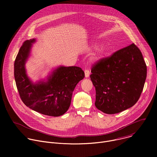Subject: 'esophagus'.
Wrapping results in <instances>:
<instances>
[{"mask_svg": "<svg viewBox=\"0 0 157 157\" xmlns=\"http://www.w3.org/2000/svg\"><path fill=\"white\" fill-rule=\"evenodd\" d=\"M84 73H85V77L88 78L89 76V75H90V71H89L87 69H86L84 70Z\"/></svg>", "mask_w": 157, "mask_h": 157, "instance_id": "34e87169", "label": "esophagus"}]
</instances>
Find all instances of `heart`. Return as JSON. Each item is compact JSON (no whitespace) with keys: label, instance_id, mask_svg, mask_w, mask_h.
<instances>
[{"label":"heart","instance_id":"1","mask_svg":"<svg viewBox=\"0 0 157 157\" xmlns=\"http://www.w3.org/2000/svg\"><path fill=\"white\" fill-rule=\"evenodd\" d=\"M107 48L105 47H101L99 52H98V56L96 57V58H101V57H103L105 53H107Z\"/></svg>","mask_w":157,"mask_h":157}]
</instances>
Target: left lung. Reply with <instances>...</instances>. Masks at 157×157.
<instances>
[{
    "instance_id": "obj_1",
    "label": "left lung",
    "mask_w": 157,
    "mask_h": 157,
    "mask_svg": "<svg viewBox=\"0 0 157 157\" xmlns=\"http://www.w3.org/2000/svg\"><path fill=\"white\" fill-rule=\"evenodd\" d=\"M91 73L96 107L104 113L114 114L138 101L147 77V66L140 50L132 43L98 61Z\"/></svg>"
}]
</instances>
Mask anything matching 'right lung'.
Segmentation results:
<instances>
[{
    "label": "right lung",
    "instance_id": "1",
    "mask_svg": "<svg viewBox=\"0 0 157 157\" xmlns=\"http://www.w3.org/2000/svg\"><path fill=\"white\" fill-rule=\"evenodd\" d=\"M35 39L26 40L20 47L14 63V77L20 97L27 107L43 115L58 117L68 110L73 92L84 78L79 67L59 66L47 82L33 83L26 74L25 64Z\"/></svg>",
    "mask_w": 157,
    "mask_h": 157
}]
</instances>
